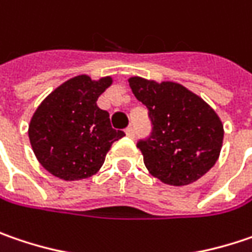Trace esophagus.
Instances as JSON below:
<instances>
[{
	"mask_svg": "<svg viewBox=\"0 0 252 252\" xmlns=\"http://www.w3.org/2000/svg\"><path fill=\"white\" fill-rule=\"evenodd\" d=\"M125 132H126V134H127L129 137H132V139L134 137V129H133V127H127Z\"/></svg>",
	"mask_w": 252,
	"mask_h": 252,
	"instance_id": "34e87169",
	"label": "esophagus"
}]
</instances>
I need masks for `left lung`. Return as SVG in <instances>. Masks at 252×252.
<instances>
[{"instance_id":"8db88e82","label":"left lung","mask_w":252,"mask_h":252,"mask_svg":"<svg viewBox=\"0 0 252 252\" xmlns=\"http://www.w3.org/2000/svg\"><path fill=\"white\" fill-rule=\"evenodd\" d=\"M129 86L152 122L150 136L137 143L150 174L170 186H186L204 176L222 146L217 113L179 83L133 76Z\"/></svg>"}]
</instances>
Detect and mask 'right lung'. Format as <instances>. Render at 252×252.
Returning a JSON list of instances; mask_svg holds the SVG:
<instances>
[{
    "instance_id": "right-lung-1",
    "label": "right lung",
    "mask_w": 252,
    "mask_h": 252,
    "mask_svg": "<svg viewBox=\"0 0 252 252\" xmlns=\"http://www.w3.org/2000/svg\"><path fill=\"white\" fill-rule=\"evenodd\" d=\"M112 85L106 76L92 81L75 76L49 94L32 116L28 136L38 161L66 182L94 176L110 146L125 136L110 125L109 113L96 105Z\"/></svg>"
}]
</instances>
